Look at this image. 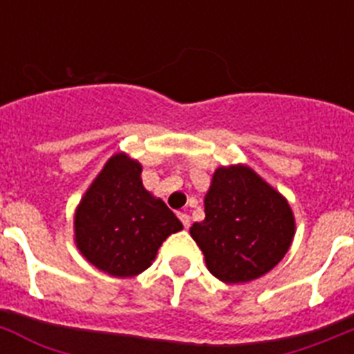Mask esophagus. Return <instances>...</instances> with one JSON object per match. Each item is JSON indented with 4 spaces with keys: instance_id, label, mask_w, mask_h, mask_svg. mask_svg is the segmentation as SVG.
Here are the masks:
<instances>
[{
    "instance_id": "1",
    "label": "esophagus",
    "mask_w": 354,
    "mask_h": 354,
    "mask_svg": "<svg viewBox=\"0 0 354 354\" xmlns=\"http://www.w3.org/2000/svg\"><path fill=\"white\" fill-rule=\"evenodd\" d=\"M178 217H180V221H181V223H183V226H185V228L189 230V226H190L189 214H185V212H178Z\"/></svg>"
}]
</instances>
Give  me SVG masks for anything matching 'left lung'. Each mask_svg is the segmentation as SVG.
<instances>
[{"label":"left lung","instance_id":"1","mask_svg":"<svg viewBox=\"0 0 354 354\" xmlns=\"http://www.w3.org/2000/svg\"><path fill=\"white\" fill-rule=\"evenodd\" d=\"M190 235L215 278L245 283L281 262L296 219L287 198L250 165H221L205 196V219L192 224Z\"/></svg>","mask_w":354,"mask_h":354}]
</instances>
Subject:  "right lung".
Returning <instances> with one entry per match:
<instances>
[{"instance_id":"add662e5","label":"right lung","mask_w":354,"mask_h":354,"mask_svg":"<svg viewBox=\"0 0 354 354\" xmlns=\"http://www.w3.org/2000/svg\"><path fill=\"white\" fill-rule=\"evenodd\" d=\"M142 165L115 153L75 210V244L82 257L115 278H131L151 266L169 235L183 230L167 205L142 185Z\"/></svg>"}]
</instances>
